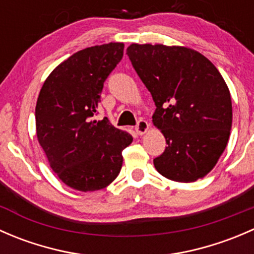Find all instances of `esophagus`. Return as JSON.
Masks as SVG:
<instances>
[{"instance_id":"34e87169","label":"esophagus","mask_w":254,"mask_h":254,"mask_svg":"<svg viewBox=\"0 0 254 254\" xmlns=\"http://www.w3.org/2000/svg\"><path fill=\"white\" fill-rule=\"evenodd\" d=\"M147 129H148V123L143 119H140L139 122H137L136 127H135V130H136V132L139 135L145 134V132L147 131Z\"/></svg>"}]
</instances>
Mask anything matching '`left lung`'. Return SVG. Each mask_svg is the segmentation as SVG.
<instances>
[{
  "mask_svg": "<svg viewBox=\"0 0 254 254\" xmlns=\"http://www.w3.org/2000/svg\"><path fill=\"white\" fill-rule=\"evenodd\" d=\"M127 54L152 96L153 125L168 145L153 160L156 170L176 182L203 178L224 152L232 125L231 96L221 73L189 48L131 44Z\"/></svg>",
  "mask_w": 254,
  "mask_h": 254,
  "instance_id": "obj_1",
  "label": "left lung"
}]
</instances>
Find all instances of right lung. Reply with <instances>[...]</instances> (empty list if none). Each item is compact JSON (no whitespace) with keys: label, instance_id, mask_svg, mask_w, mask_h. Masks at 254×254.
<instances>
[{"label":"right lung","instance_id":"1","mask_svg":"<svg viewBox=\"0 0 254 254\" xmlns=\"http://www.w3.org/2000/svg\"><path fill=\"white\" fill-rule=\"evenodd\" d=\"M124 51L123 43L79 50L45 79L35 107L40 146L59 178L79 191L106 188L122 170V151L132 141L108 118L97 122L103 84Z\"/></svg>","mask_w":254,"mask_h":254}]
</instances>
